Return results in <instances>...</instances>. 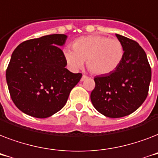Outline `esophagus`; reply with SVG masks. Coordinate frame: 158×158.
I'll list each match as a JSON object with an SVG mask.
<instances>
[{"label": "esophagus", "mask_w": 158, "mask_h": 158, "mask_svg": "<svg viewBox=\"0 0 158 158\" xmlns=\"http://www.w3.org/2000/svg\"><path fill=\"white\" fill-rule=\"evenodd\" d=\"M88 78H89V77L87 76V75H83V76H82V78H81V81H84V80H85V79H88Z\"/></svg>", "instance_id": "34e87169"}]
</instances>
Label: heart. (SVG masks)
<instances>
[{"label":"heart","mask_w":158,"mask_h":158,"mask_svg":"<svg viewBox=\"0 0 158 158\" xmlns=\"http://www.w3.org/2000/svg\"><path fill=\"white\" fill-rule=\"evenodd\" d=\"M124 47L115 38L102 35H90L78 38L73 48L66 47L63 50L64 60L71 70H78L87 65L94 74L103 75L117 69L124 57Z\"/></svg>","instance_id":"obj_1"}]
</instances>
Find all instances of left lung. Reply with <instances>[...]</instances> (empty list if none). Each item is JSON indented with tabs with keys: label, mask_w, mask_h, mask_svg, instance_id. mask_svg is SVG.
Segmentation results:
<instances>
[{
	"label": "left lung",
	"mask_w": 158,
	"mask_h": 158,
	"mask_svg": "<svg viewBox=\"0 0 158 158\" xmlns=\"http://www.w3.org/2000/svg\"><path fill=\"white\" fill-rule=\"evenodd\" d=\"M124 47V57L115 71L94 78L91 101L98 111L120 118L137 110L148 94L152 77L144 50L135 41L115 34Z\"/></svg>",
	"instance_id": "obj_1"
}]
</instances>
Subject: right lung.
Returning a JSON list of instances; mask_svg holds the SVG:
<instances>
[{
    "instance_id": "right-lung-1",
    "label": "right lung",
    "mask_w": 158,
    "mask_h": 158,
    "mask_svg": "<svg viewBox=\"0 0 158 158\" xmlns=\"http://www.w3.org/2000/svg\"><path fill=\"white\" fill-rule=\"evenodd\" d=\"M64 34H51L20 43L12 53L6 82L15 105L27 115L47 118L66 103L82 74L65 68Z\"/></svg>"
}]
</instances>
